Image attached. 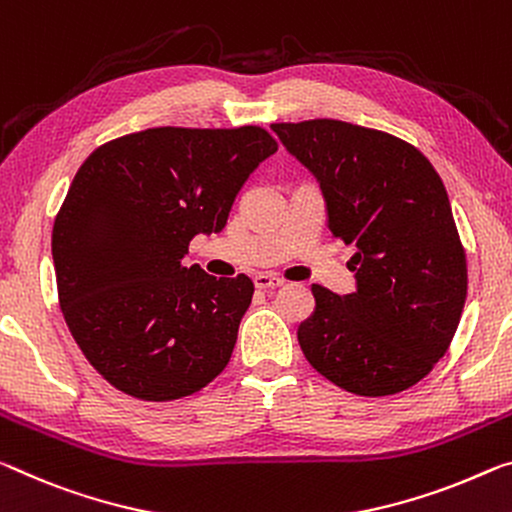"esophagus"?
<instances>
[{"label": "esophagus", "mask_w": 512, "mask_h": 512, "mask_svg": "<svg viewBox=\"0 0 512 512\" xmlns=\"http://www.w3.org/2000/svg\"><path fill=\"white\" fill-rule=\"evenodd\" d=\"M285 280L280 275H271V273H257L255 275V287L257 289H273V287H282Z\"/></svg>", "instance_id": "obj_1"}]
</instances>
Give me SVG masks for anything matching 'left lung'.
Returning a JSON list of instances; mask_svg holds the SVG:
<instances>
[{"mask_svg":"<svg viewBox=\"0 0 512 512\" xmlns=\"http://www.w3.org/2000/svg\"><path fill=\"white\" fill-rule=\"evenodd\" d=\"M271 129L319 180L332 239L355 248V294L312 287L316 310L298 328L307 362L358 396L410 389L449 351L467 298V255L440 175L380 129L332 118Z\"/></svg>","mask_w":512,"mask_h":512,"instance_id":"left-lung-1","label":"left lung"}]
</instances>
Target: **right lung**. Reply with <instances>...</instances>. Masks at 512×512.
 <instances>
[{
	"label": "right lung",
	"mask_w": 512,
	"mask_h": 512,
	"mask_svg": "<svg viewBox=\"0 0 512 512\" xmlns=\"http://www.w3.org/2000/svg\"><path fill=\"white\" fill-rule=\"evenodd\" d=\"M278 150L264 127H152L88 154L52 230L59 305L91 367L141 401L198 392L230 362L248 275L182 257L221 232L248 175Z\"/></svg>",
	"instance_id": "obj_1"
}]
</instances>
